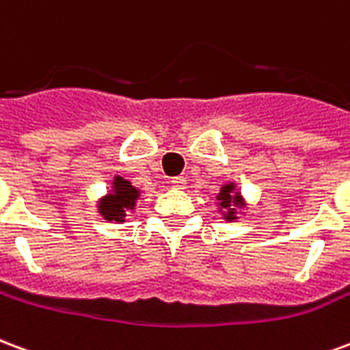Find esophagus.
<instances>
[{
	"label": "esophagus",
	"mask_w": 350,
	"mask_h": 350,
	"mask_svg": "<svg viewBox=\"0 0 350 350\" xmlns=\"http://www.w3.org/2000/svg\"><path fill=\"white\" fill-rule=\"evenodd\" d=\"M173 188H178V190H185L186 188V178L185 177H173L172 178Z\"/></svg>",
	"instance_id": "obj_1"
}]
</instances>
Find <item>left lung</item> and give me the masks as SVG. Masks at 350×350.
<instances>
[{"mask_svg":"<svg viewBox=\"0 0 350 350\" xmlns=\"http://www.w3.org/2000/svg\"><path fill=\"white\" fill-rule=\"evenodd\" d=\"M218 201V211L221 213V218L226 221H237L239 214H242V208L246 206V201L237 190L234 183H228L220 188V193L216 196Z\"/></svg>","mask_w":350,"mask_h":350,"instance_id":"obj_1","label":"left lung"}]
</instances>
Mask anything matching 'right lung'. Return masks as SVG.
Returning a JSON list of instances; mask_svg holds the SVG:
<instances>
[{"instance_id": "add662e5", "label": "right lung", "mask_w": 350, "mask_h": 350, "mask_svg": "<svg viewBox=\"0 0 350 350\" xmlns=\"http://www.w3.org/2000/svg\"><path fill=\"white\" fill-rule=\"evenodd\" d=\"M139 190L136 186H132L130 180L116 175L111 180V188L106 196H102L96 203V211L104 220L119 221L122 224L126 214L132 213L136 208V203L139 200Z\"/></svg>"}]
</instances>
